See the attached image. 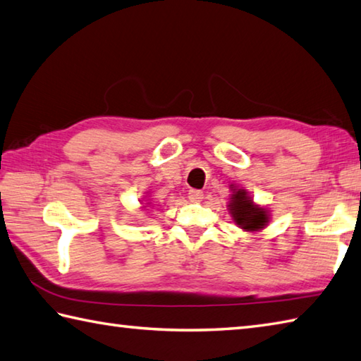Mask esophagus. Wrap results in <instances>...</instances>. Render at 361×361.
Listing matches in <instances>:
<instances>
[{"mask_svg": "<svg viewBox=\"0 0 361 361\" xmlns=\"http://www.w3.org/2000/svg\"><path fill=\"white\" fill-rule=\"evenodd\" d=\"M202 192H201V190H195V188H192V190H190V192H188V200L190 201H193V202H200L201 200H202Z\"/></svg>", "mask_w": 361, "mask_h": 361, "instance_id": "34e87169", "label": "esophagus"}]
</instances>
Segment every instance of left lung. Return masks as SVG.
<instances>
[{"label":"left lung","mask_w":361,"mask_h":361,"mask_svg":"<svg viewBox=\"0 0 361 361\" xmlns=\"http://www.w3.org/2000/svg\"><path fill=\"white\" fill-rule=\"evenodd\" d=\"M229 212L234 221L247 231H257L267 223V212L261 207H256L243 190L234 192L233 202L229 204Z\"/></svg>","instance_id":"obj_1"}]
</instances>
